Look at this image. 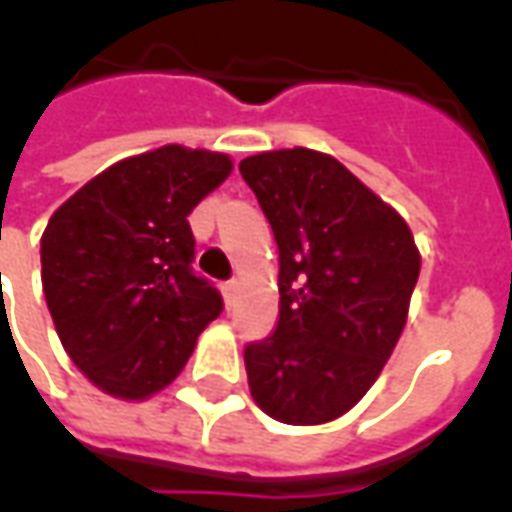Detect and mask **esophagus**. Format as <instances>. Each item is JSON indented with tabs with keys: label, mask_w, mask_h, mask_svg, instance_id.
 <instances>
[{
	"label": "esophagus",
	"mask_w": 512,
	"mask_h": 512,
	"mask_svg": "<svg viewBox=\"0 0 512 512\" xmlns=\"http://www.w3.org/2000/svg\"><path fill=\"white\" fill-rule=\"evenodd\" d=\"M222 290H224V301H227V304H230V307H233L235 293H238V282H235V279H230V282H224Z\"/></svg>",
	"instance_id": "34e87169"
}]
</instances>
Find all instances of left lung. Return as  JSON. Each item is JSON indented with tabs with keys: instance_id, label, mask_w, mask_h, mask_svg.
Listing matches in <instances>:
<instances>
[{
	"instance_id": "left-lung-1",
	"label": "left lung",
	"mask_w": 512,
	"mask_h": 512,
	"mask_svg": "<svg viewBox=\"0 0 512 512\" xmlns=\"http://www.w3.org/2000/svg\"><path fill=\"white\" fill-rule=\"evenodd\" d=\"M279 249V321L244 348L255 403L288 425L343 417L395 351L419 277L403 216L337 158L293 147L244 158Z\"/></svg>"
}]
</instances>
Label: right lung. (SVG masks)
Returning a JSON list of instances; mask_svg holds the SVG:
<instances>
[{
	"mask_svg": "<svg viewBox=\"0 0 512 512\" xmlns=\"http://www.w3.org/2000/svg\"><path fill=\"white\" fill-rule=\"evenodd\" d=\"M230 172L224 153L164 145L95 175L46 224V304L73 365L106 395H156L219 318V290L191 268L189 213Z\"/></svg>",
	"mask_w": 512,
	"mask_h": 512,
	"instance_id": "right-lung-1",
	"label": "right lung"
}]
</instances>
